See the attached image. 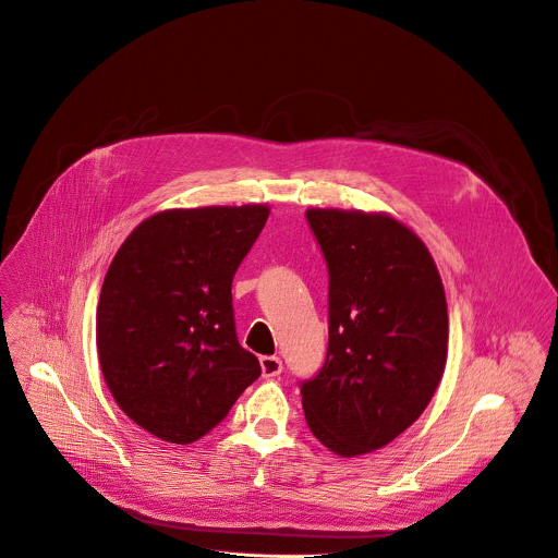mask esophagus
I'll list each match as a JSON object with an SVG mask.
<instances>
[{
    "label": "esophagus",
    "mask_w": 558,
    "mask_h": 558,
    "mask_svg": "<svg viewBox=\"0 0 558 558\" xmlns=\"http://www.w3.org/2000/svg\"><path fill=\"white\" fill-rule=\"evenodd\" d=\"M259 367H263V377H278L282 373L280 356H259Z\"/></svg>",
    "instance_id": "34e87169"
}]
</instances>
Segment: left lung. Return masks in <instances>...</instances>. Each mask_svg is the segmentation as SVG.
<instances>
[{
    "label": "left lung",
    "mask_w": 558,
    "mask_h": 558,
    "mask_svg": "<svg viewBox=\"0 0 558 558\" xmlns=\"http://www.w3.org/2000/svg\"><path fill=\"white\" fill-rule=\"evenodd\" d=\"M329 269V345L303 411L331 453H373L430 403L447 365L449 312L435 259L388 213L310 208Z\"/></svg>",
    "instance_id": "1"
}]
</instances>
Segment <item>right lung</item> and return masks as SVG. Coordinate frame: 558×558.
<instances>
[{"label":"right lung","instance_id":"right-lung-1","mask_svg":"<svg viewBox=\"0 0 558 558\" xmlns=\"http://www.w3.org/2000/svg\"><path fill=\"white\" fill-rule=\"evenodd\" d=\"M269 213L161 210L111 259L96 310L100 369L121 411L159 439L197 441L259 377L235 337L231 282Z\"/></svg>","mask_w":558,"mask_h":558}]
</instances>
